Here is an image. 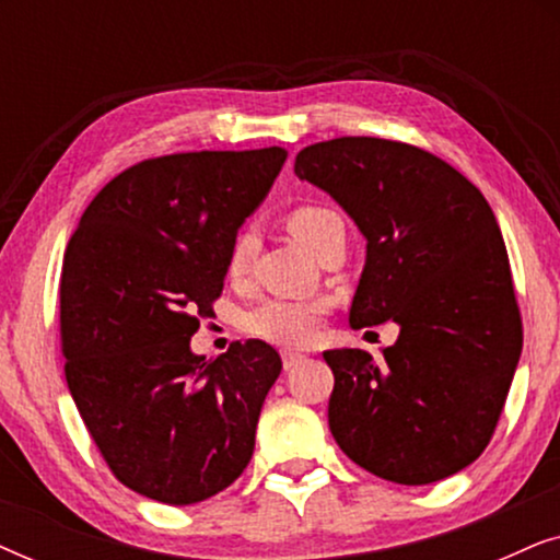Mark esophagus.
I'll return each instance as SVG.
<instances>
[{"label":"esophagus","instance_id":"34e87169","mask_svg":"<svg viewBox=\"0 0 560 560\" xmlns=\"http://www.w3.org/2000/svg\"><path fill=\"white\" fill-rule=\"evenodd\" d=\"M303 362H305V357L298 354V351H282V366H285V372L295 370V366Z\"/></svg>","mask_w":560,"mask_h":560}]
</instances>
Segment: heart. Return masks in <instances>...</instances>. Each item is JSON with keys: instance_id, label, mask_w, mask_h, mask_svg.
Segmentation results:
<instances>
[{"instance_id": "heart-1", "label": "heart", "mask_w": 560, "mask_h": 560, "mask_svg": "<svg viewBox=\"0 0 560 560\" xmlns=\"http://www.w3.org/2000/svg\"><path fill=\"white\" fill-rule=\"evenodd\" d=\"M339 219V213L324 206H301L290 213V232L308 247L313 255L324 244L328 229ZM259 247L257 229L247 224L234 236L226 255V278L244 282L252 270ZM326 316L324 301H288V298H267L249 308L242 318V328L255 339L278 343V347H303L316 336L320 320Z\"/></svg>"}]
</instances>
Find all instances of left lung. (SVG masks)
Masks as SVG:
<instances>
[{
  "label": "left lung",
  "instance_id": "1",
  "mask_svg": "<svg viewBox=\"0 0 560 560\" xmlns=\"http://www.w3.org/2000/svg\"><path fill=\"white\" fill-rule=\"evenodd\" d=\"M295 175L336 198L366 236L351 328L400 326L380 359L324 351L336 443L397 485L462 471L492 441L523 351L508 249L487 198L446 160L380 137L308 144Z\"/></svg>",
  "mask_w": 560,
  "mask_h": 560
}]
</instances>
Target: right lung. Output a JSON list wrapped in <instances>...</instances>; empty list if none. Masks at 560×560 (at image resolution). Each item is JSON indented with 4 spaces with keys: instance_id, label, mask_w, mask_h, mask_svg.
Returning a JSON list of instances; mask_svg holds the SVG:
<instances>
[{
    "instance_id": "1",
    "label": "right lung",
    "mask_w": 560,
    "mask_h": 560,
    "mask_svg": "<svg viewBox=\"0 0 560 560\" xmlns=\"http://www.w3.org/2000/svg\"><path fill=\"white\" fill-rule=\"evenodd\" d=\"M288 152L201 150L142 160L98 190L60 272V351L75 408L114 477L194 504L247 469L259 410L282 370L270 343L196 357L236 229Z\"/></svg>"
}]
</instances>
